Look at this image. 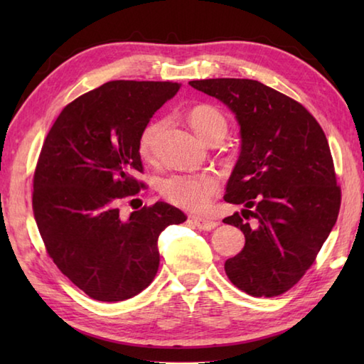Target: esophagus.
<instances>
[{
  "mask_svg": "<svg viewBox=\"0 0 364 364\" xmlns=\"http://www.w3.org/2000/svg\"><path fill=\"white\" fill-rule=\"evenodd\" d=\"M191 220L194 222V225L198 228V230H214L215 227H218V222H214L211 219H205V218H200V215H192Z\"/></svg>",
  "mask_w": 364,
  "mask_h": 364,
  "instance_id": "34e87169",
  "label": "esophagus"
}]
</instances>
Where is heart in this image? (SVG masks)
Segmentation results:
<instances>
[{
  "label": "heart",
  "mask_w": 364,
  "mask_h": 364,
  "mask_svg": "<svg viewBox=\"0 0 364 364\" xmlns=\"http://www.w3.org/2000/svg\"><path fill=\"white\" fill-rule=\"evenodd\" d=\"M188 120L197 136L206 144L215 137H225L227 134V119L214 106L198 105L192 107L188 114ZM161 127V120H151L146 123L139 136V151L144 158H150L153 154ZM159 191L164 198L175 206L188 211H203L219 192V180L215 175L208 172L173 173L159 183Z\"/></svg>",
  "instance_id": "heart-1"
}]
</instances>
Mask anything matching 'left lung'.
Here are the masks:
<instances>
[{
  "label": "left lung",
  "instance_id": "obj_1",
  "mask_svg": "<svg viewBox=\"0 0 364 364\" xmlns=\"http://www.w3.org/2000/svg\"><path fill=\"white\" fill-rule=\"evenodd\" d=\"M189 84L227 105L241 133L223 198L244 208L223 222L241 228L245 245L225 272L253 297L280 296L310 269L338 219L341 189L327 137L304 106L259 81Z\"/></svg>",
  "mask_w": 364,
  "mask_h": 364
}]
</instances>
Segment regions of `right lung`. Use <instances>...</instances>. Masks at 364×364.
Listing matches in <instances>:
<instances>
[{"label": "right lung", "instance_id": "1", "mask_svg": "<svg viewBox=\"0 0 364 364\" xmlns=\"http://www.w3.org/2000/svg\"><path fill=\"white\" fill-rule=\"evenodd\" d=\"M181 84L109 81L67 105L46 136L34 172L33 211L46 252L89 297L120 301L149 286L158 237L186 215L156 202L123 219L122 198L144 184L139 136Z\"/></svg>", "mask_w": 364, "mask_h": 364}]
</instances>
